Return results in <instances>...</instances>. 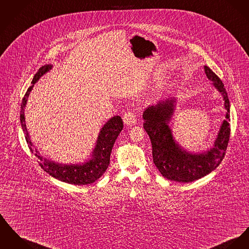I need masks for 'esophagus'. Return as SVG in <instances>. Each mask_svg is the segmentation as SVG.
Listing matches in <instances>:
<instances>
[{
	"label": "esophagus",
	"instance_id": "esophagus-1",
	"mask_svg": "<svg viewBox=\"0 0 249 249\" xmlns=\"http://www.w3.org/2000/svg\"><path fill=\"white\" fill-rule=\"evenodd\" d=\"M124 123L128 125V126H132L135 125L137 123V118L133 114L132 112L128 111L124 115Z\"/></svg>",
	"mask_w": 249,
	"mask_h": 249
}]
</instances>
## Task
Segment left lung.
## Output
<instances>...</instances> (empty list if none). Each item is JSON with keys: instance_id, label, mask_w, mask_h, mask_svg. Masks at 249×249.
I'll list each match as a JSON object with an SVG mask.
<instances>
[{"instance_id": "8db88e82", "label": "left lung", "mask_w": 249, "mask_h": 249, "mask_svg": "<svg viewBox=\"0 0 249 249\" xmlns=\"http://www.w3.org/2000/svg\"><path fill=\"white\" fill-rule=\"evenodd\" d=\"M205 73L224 99L226 120L223 121L211 149L192 153L176 142L169 126L177 107V98L170 97L148 107L142 114L143 128L152 143L153 161L160 174L169 180L192 182L212 173L223 160L231 135L230 100L224 84L208 66Z\"/></svg>"}]
</instances>
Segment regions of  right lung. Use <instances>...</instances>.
Wrapping results in <instances>:
<instances>
[{"label":"right lung","mask_w":249,"mask_h":249,"mask_svg":"<svg viewBox=\"0 0 249 249\" xmlns=\"http://www.w3.org/2000/svg\"><path fill=\"white\" fill-rule=\"evenodd\" d=\"M52 64H47L41 67L37 71V72L34 76L32 85L28 88L21 102L19 120L22 131L25 136V140L28 143L30 151L35 154L36 157L38 158L39 166H41V168L53 178L63 182L74 185H86L95 182L104 175V173L109 165L111 150L117 140V137L124 127L123 120L120 116L112 117L103 125L100 130L94 149L92 150L89 160L85 162L76 164H64L44 159L37 149L34 147L33 142L30 140V136L27 131L25 124L24 108L35 84L39 80V78L43 74L52 70Z\"/></svg>","instance_id":"right-lung-1"}]
</instances>
